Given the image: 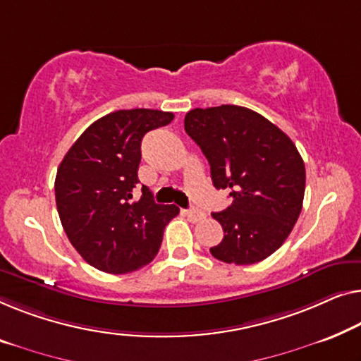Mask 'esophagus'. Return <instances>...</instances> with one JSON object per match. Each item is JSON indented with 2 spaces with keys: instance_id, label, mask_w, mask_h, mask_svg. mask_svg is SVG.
Here are the masks:
<instances>
[{
  "instance_id": "34e87169",
  "label": "esophagus",
  "mask_w": 361,
  "mask_h": 361,
  "mask_svg": "<svg viewBox=\"0 0 361 361\" xmlns=\"http://www.w3.org/2000/svg\"><path fill=\"white\" fill-rule=\"evenodd\" d=\"M184 215L189 218V221H192V223H197V221H200V219L205 218V213H203L202 210H198V208H190V210H185Z\"/></svg>"
}]
</instances>
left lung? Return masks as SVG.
Masks as SVG:
<instances>
[{
  "label": "left lung",
  "mask_w": 361,
  "mask_h": 361,
  "mask_svg": "<svg viewBox=\"0 0 361 361\" xmlns=\"http://www.w3.org/2000/svg\"><path fill=\"white\" fill-rule=\"evenodd\" d=\"M184 127L210 163L213 185L233 197L226 210L212 213L224 231L212 255L236 265L267 259L302 208L306 171L295 143L260 114L229 104L193 109Z\"/></svg>",
  "instance_id": "1"
}]
</instances>
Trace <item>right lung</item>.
<instances>
[{
  "instance_id": "add662e5",
  "label": "right lung",
  "mask_w": 361,
  "mask_h": 361,
  "mask_svg": "<svg viewBox=\"0 0 361 361\" xmlns=\"http://www.w3.org/2000/svg\"><path fill=\"white\" fill-rule=\"evenodd\" d=\"M172 118V112L153 109L107 114L82 132L59 166L55 200L61 226L97 270L122 275L148 265L166 224L179 213L176 205L154 203L145 185L142 198L132 202L145 133Z\"/></svg>"
}]
</instances>
